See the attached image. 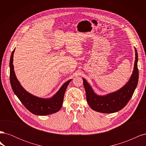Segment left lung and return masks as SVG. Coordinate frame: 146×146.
Returning a JSON list of instances; mask_svg holds the SVG:
<instances>
[{"instance_id":"8db88e82","label":"left lung","mask_w":146,"mask_h":146,"mask_svg":"<svg viewBox=\"0 0 146 146\" xmlns=\"http://www.w3.org/2000/svg\"><path fill=\"white\" fill-rule=\"evenodd\" d=\"M135 61L134 70L130 80L126 85L116 92L105 96L96 95L88 85L85 79L83 78L86 100L90 107L96 111L104 113H112L122 109L129 102L133 94L138 82L139 71L138 69V53L135 48Z\"/></svg>"}]
</instances>
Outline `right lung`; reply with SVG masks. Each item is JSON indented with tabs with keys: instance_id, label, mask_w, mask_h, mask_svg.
I'll list each match as a JSON object with an SVG mask.
<instances>
[{
	"instance_id": "right-lung-1",
	"label": "right lung",
	"mask_w": 146,
	"mask_h": 146,
	"mask_svg": "<svg viewBox=\"0 0 146 146\" xmlns=\"http://www.w3.org/2000/svg\"><path fill=\"white\" fill-rule=\"evenodd\" d=\"M14 52L15 50L11 53L10 61V80L13 91L20 100L21 103L29 111L36 115L45 116L58 111L62 107L66 88L72 80L66 82L51 99H41L30 94L21 86L15 76L14 66L13 64Z\"/></svg>"
}]
</instances>
